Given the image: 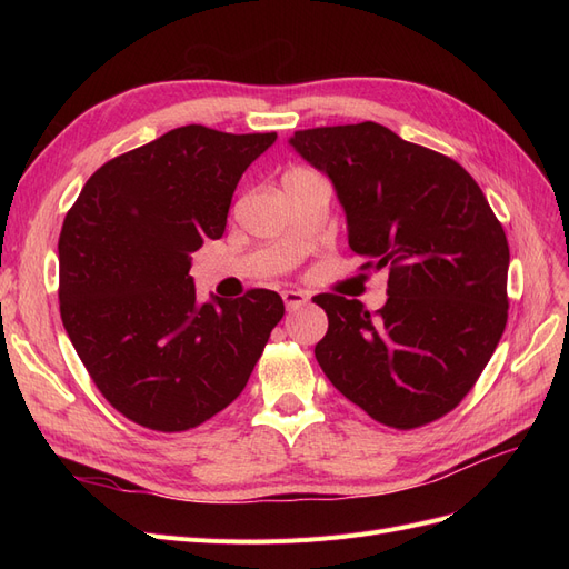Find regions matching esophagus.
<instances>
[{
	"label": "esophagus",
	"instance_id": "34e87169",
	"mask_svg": "<svg viewBox=\"0 0 569 569\" xmlns=\"http://www.w3.org/2000/svg\"><path fill=\"white\" fill-rule=\"evenodd\" d=\"M282 299H284V306L289 308V311H295V308H301L308 303V295L299 289H284Z\"/></svg>",
	"mask_w": 569,
	"mask_h": 569
}]
</instances>
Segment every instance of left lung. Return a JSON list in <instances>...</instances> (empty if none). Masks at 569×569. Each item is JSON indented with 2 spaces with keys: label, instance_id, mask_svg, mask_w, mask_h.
Returning a JSON list of instances; mask_svg holds the SVG:
<instances>
[{
  "label": "left lung",
  "instance_id": "1",
  "mask_svg": "<svg viewBox=\"0 0 569 569\" xmlns=\"http://www.w3.org/2000/svg\"><path fill=\"white\" fill-rule=\"evenodd\" d=\"M289 144L330 178L349 247L389 266L387 303L320 295L322 372L377 422L412 429L453 410L508 320V239L453 159L372 123L299 130Z\"/></svg>",
  "mask_w": 569,
  "mask_h": 569
}]
</instances>
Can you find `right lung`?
Instances as JSON below:
<instances>
[{"label":"right lung","mask_w":569,"mask_h":569,"mask_svg":"<svg viewBox=\"0 0 569 569\" xmlns=\"http://www.w3.org/2000/svg\"><path fill=\"white\" fill-rule=\"evenodd\" d=\"M274 132L170 130L101 166L59 237L68 339L104 399L137 425L184 432L228 408L249 382L278 291L197 301L192 253L226 232L244 170Z\"/></svg>","instance_id":"1"}]
</instances>
